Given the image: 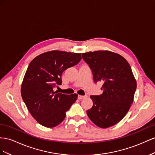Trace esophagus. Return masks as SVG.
<instances>
[{
  "instance_id": "esophagus-1",
  "label": "esophagus",
  "mask_w": 155,
  "mask_h": 155,
  "mask_svg": "<svg viewBox=\"0 0 155 155\" xmlns=\"http://www.w3.org/2000/svg\"><path fill=\"white\" fill-rule=\"evenodd\" d=\"M86 96H84V95H78V99H84V98H85Z\"/></svg>"
}]
</instances>
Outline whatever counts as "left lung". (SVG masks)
<instances>
[{
  "instance_id": "8db88e82",
  "label": "left lung",
  "mask_w": 155,
  "mask_h": 155,
  "mask_svg": "<svg viewBox=\"0 0 155 155\" xmlns=\"http://www.w3.org/2000/svg\"><path fill=\"white\" fill-rule=\"evenodd\" d=\"M91 68L95 83L103 82V94L91 95L93 107L87 116L95 125L105 129L117 124L125 116L133 102L136 81L128 61L109 51L82 53Z\"/></svg>"
}]
</instances>
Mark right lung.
Listing matches in <instances>:
<instances>
[{
  "label": "right lung",
  "instance_id": "right-lung-1",
  "mask_svg": "<svg viewBox=\"0 0 155 155\" xmlns=\"http://www.w3.org/2000/svg\"><path fill=\"white\" fill-rule=\"evenodd\" d=\"M81 53L54 50L42 53L30 63L21 84L26 107L39 124L52 128L62 122L66 112L76 101L77 94H62L54 88L61 84L65 69L77 65Z\"/></svg>",
  "mask_w": 155,
  "mask_h": 155
}]
</instances>
